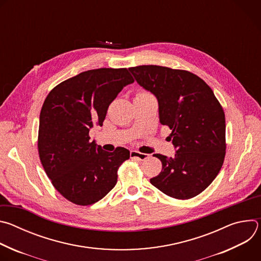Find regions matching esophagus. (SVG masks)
<instances>
[{
  "instance_id": "esophagus-1",
  "label": "esophagus",
  "mask_w": 261,
  "mask_h": 261,
  "mask_svg": "<svg viewBox=\"0 0 261 261\" xmlns=\"http://www.w3.org/2000/svg\"><path fill=\"white\" fill-rule=\"evenodd\" d=\"M130 156H131V158H136V159H138V160H140V161H143V160H145V159L148 158V155H147V154L139 153V152H137V151H131V152H130Z\"/></svg>"
}]
</instances>
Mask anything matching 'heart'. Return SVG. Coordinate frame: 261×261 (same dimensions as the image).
Masks as SVG:
<instances>
[{
    "label": "heart",
    "mask_w": 261,
    "mask_h": 261,
    "mask_svg": "<svg viewBox=\"0 0 261 261\" xmlns=\"http://www.w3.org/2000/svg\"><path fill=\"white\" fill-rule=\"evenodd\" d=\"M144 95H150V94H147V93H139L138 94V96H144Z\"/></svg>",
    "instance_id": "obj_1"
}]
</instances>
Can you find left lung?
Listing matches in <instances>:
<instances>
[{"label":"left lung","instance_id":"8db88e82","mask_svg":"<svg viewBox=\"0 0 261 261\" xmlns=\"http://www.w3.org/2000/svg\"><path fill=\"white\" fill-rule=\"evenodd\" d=\"M137 84L158 100L159 121L171 130L174 157L154 156L162 171L150 181L176 199L192 198L219 173L225 157V115L212 89L195 74L168 67L129 68Z\"/></svg>","mask_w":261,"mask_h":261}]
</instances>
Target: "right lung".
<instances>
[{
  "instance_id": "right-lung-1",
  "label": "right lung",
  "mask_w": 261,
  "mask_h": 261,
  "mask_svg": "<svg viewBox=\"0 0 261 261\" xmlns=\"http://www.w3.org/2000/svg\"><path fill=\"white\" fill-rule=\"evenodd\" d=\"M133 83L126 68H100L77 74L47 95L39 120V157L54 187L69 201L93 204L116 186L130 152H106L90 141L89 132L103 125L109 104Z\"/></svg>"
}]
</instances>
